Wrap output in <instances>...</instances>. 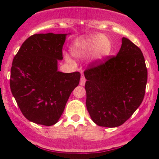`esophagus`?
<instances>
[{"label": "esophagus", "instance_id": "34e87169", "mask_svg": "<svg viewBox=\"0 0 159 159\" xmlns=\"http://www.w3.org/2000/svg\"><path fill=\"white\" fill-rule=\"evenodd\" d=\"M85 81H86L85 78H84V76H81V80H80V84H81V86H84V84H85Z\"/></svg>", "mask_w": 159, "mask_h": 159}]
</instances>
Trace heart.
<instances>
[{"label": "heart", "mask_w": 159, "mask_h": 159, "mask_svg": "<svg viewBox=\"0 0 159 159\" xmlns=\"http://www.w3.org/2000/svg\"><path fill=\"white\" fill-rule=\"evenodd\" d=\"M111 49V45L108 38L104 34H96L77 40L71 46V53L76 57H82L94 53L95 60H102L110 54ZM65 57L68 62L72 61L67 54Z\"/></svg>", "instance_id": "heart-1"}]
</instances>
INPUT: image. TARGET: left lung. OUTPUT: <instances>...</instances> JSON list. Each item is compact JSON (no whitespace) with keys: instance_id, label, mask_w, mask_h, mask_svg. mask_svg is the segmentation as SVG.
Returning a JSON list of instances; mask_svg holds the SVG:
<instances>
[{"instance_id":"1","label":"left lung","mask_w":159,"mask_h":159,"mask_svg":"<svg viewBox=\"0 0 159 159\" xmlns=\"http://www.w3.org/2000/svg\"><path fill=\"white\" fill-rule=\"evenodd\" d=\"M121 43L116 56L92 62L84 73L88 111L102 127L124 124L145 96L148 71L143 54L128 38Z\"/></svg>"}]
</instances>
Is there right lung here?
Returning a JSON list of instances; mask_svg holds the SVG:
<instances>
[{
  "label": "right lung",
  "instance_id": "add662e5",
  "mask_svg": "<svg viewBox=\"0 0 159 159\" xmlns=\"http://www.w3.org/2000/svg\"><path fill=\"white\" fill-rule=\"evenodd\" d=\"M68 34L32 35L22 44L13 60L11 91L24 116L36 124H56L70 93L79 84V72L57 70Z\"/></svg>",
  "mask_w": 159,
  "mask_h": 159
}]
</instances>
